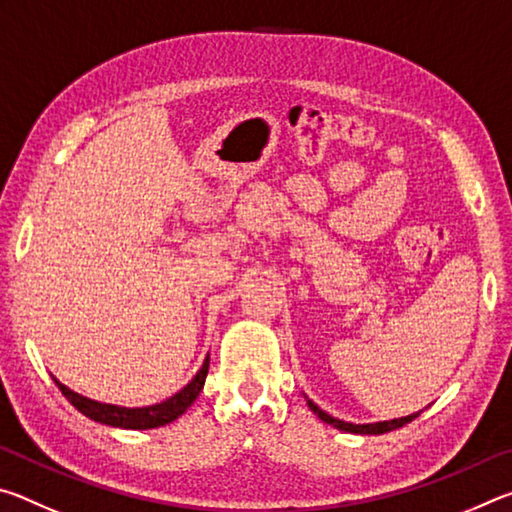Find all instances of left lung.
Instances as JSON below:
<instances>
[{"label":"left lung","mask_w":512,"mask_h":512,"mask_svg":"<svg viewBox=\"0 0 512 512\" xmlns=\"http://www.w3.org/2000/svg\"><path fill=\"white\" fill-rule=\"evenodd\" d=\"M307 404H309V409L314 411L320 420L327 422V424H332V427H336V429L348 431V433H375V436H377V433H388V431H393V429H400V427H404V424H409L411 420H415L420 415V411H418V413L406 415V418H400V420H386V422H375V424H352V422H343L339 418H332V415H327L325 411H320L318 406L311 402V400H307Z\"/></svg>","instance_id":"obj_1"}]
</instances>
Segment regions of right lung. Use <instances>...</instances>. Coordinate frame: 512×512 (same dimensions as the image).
<instances>
[{"instance_id": "right-lung-1", "label": "right lung", "mask_w": 512, "mask_h": 512, "mask_svg": "<svg viewBox=\"0 0 512 512\" xmlns=\"http://www.w3.org/2000/svg\"><path fill=\"white\" fill-rule=\"evenodd\" d=\"M207 368H210V359H205L203 368L196 372V377L189 381L183 391H178L176 395L160 404L142 406V409H126V406L94 402L79 393L69 391V388L60 384L56 377H54V381L60 388V393H63L69 400V404H72L74 409H79L85 418L101 422V424H110V427H119V429H155V427H164V424L173 422L178 415H183L189 406L194 404L198 393L203 391Z\"/></svg>"}]
</instances>
